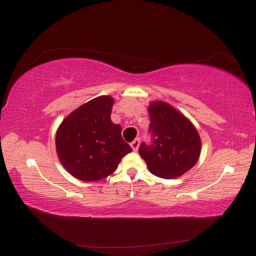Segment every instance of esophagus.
Returning a JSON list of instances; mask_svg holds the SVG:
<instances>
[{
  "mask_svg": "<svg viewBox=\"0 0 256 256\" xmlns=\"http://www.w3.org/2000/svg\"><path fill=\"white\" fill-rule=\"evenodd\" d=\"M139 146H140V139H139V138H136V139H134L131 142V147H132L133 150H134V152H136L138 148H139Z\"/></svg>",
  "mask_w": 256,
  "mask_h": 256,
  "instance_id": "34e87169",
  "label": "esophagus"
}]
</instances>
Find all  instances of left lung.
<instances>
[{
	"label": "left lung",
	"instance_id": "obj_1",
	"mask_svg": "<svg viewBox=\"0 0 256 256\" xmlns=\"http://www.w3.org/2000/svg\"><path fill=\"white\" fill-rule=\"evenodd\" d=\"M152 142L139 154L149 171L163 179H176L189 171L200 155V138L188 118L163 101L149 104Z\"/></svg>",
	"mask_w": 256,
	"mask_h": 256
}]
</instances>
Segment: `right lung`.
I'll list each match as a JSON object with an SVG mask.
<instances>
[{
	"mask_svg": "<svg viewBox=\"0 0 256 256\" xmlns=\"http://www.w3.org/2000/svg\"><path fill=\"white\" fill-rule=\"evenodd\" d=\"M114 99L98 96L82 104L62 120L56 147L60 163L82 181L110 176L122 158L132 152L122 138V128L110 120Z\"/></svg>",
	"mask_w": 256,
	"mask_h": 256,
	"instance_id": "1",
	"label": "right lung"
}]
</instances>
